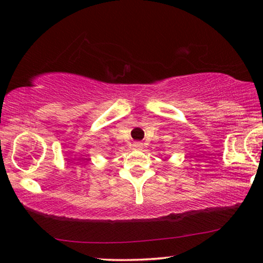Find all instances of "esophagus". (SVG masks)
I'll return each mask as SVG.
<instances>
[{"mask_svg": "<svg viewBox=\"0 0 263 263\" xmlns=\"http://www.w3.org/2000/svg\"><path fill=\"white\" fill-rule=\"evenodd\" d=\"M133 148H134V149H142L143 145L141 142H134V143H133Z\"/></svg>", "mask_w": 263, "mask_h": 263, "instance_id": "esophagus-1", "label": "esophagus"}]
</instances>
